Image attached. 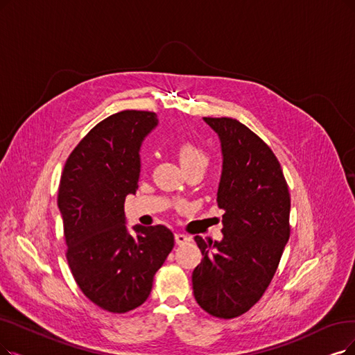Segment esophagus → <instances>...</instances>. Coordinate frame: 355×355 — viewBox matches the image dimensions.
<instances>
[{"instance_id": "34e87169", "label": "esophagus", "mask_w": 355, "mask_h": 355, "mask_svg": "<svg viewBox=\"0 0 355 355\" xmlns=\"http://www.w3.org/2000/svg\"><path fill=\"white\" fill-rule=\"evenodd\" d=\"M175 240H176L178 245H183V243L189 242V237L185 236V234H182V233H176V234H175Z\"/></svg>"}]
</instances>
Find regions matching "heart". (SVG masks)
<instances>
[{
	"mask_svg": "<svg viewBox=\"0 0 355 355\" xmlns=\"http://www.w3.org/2000/svg\"><path fill=\"white\" fill-rule=\"evenodd\" d=\"M178 159L183 170L195 167V166L207 167V163H208L207 154L200 147L192 143H183L178 148Z\"/></svg>",
	"mask_w": 355,
	"mask_h": 355,
	"instance_id": "1",
	"label": "heart"
}]
</instances>
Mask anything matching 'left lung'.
I'll use <instances>...</instances> for the list:
<instances>
[{
	"label": "left lung",
	"mask_w": 355,
	"mask_h": 355,
	"mask_svg": "<svg viewBox=\"0 0 355 355\" xmlns=\"http://www.w3.org/2000/svg\"><path fill=\"white\" fill-rule=\"evenodd\" d=\"M204 121L221 143L223 240L195 236L204 258L193 269L192 287L207 313L232 319L261 299L277 271L290 237V193L275 154L246 125L232 118Z\"/></svg>",
	"instance_id": "left-lung-1"
}]
</instances>
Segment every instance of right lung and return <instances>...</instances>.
<instances>
[{
  "label": "right lung",
  "mask_w": 355,
  "mask_h": 355,
  "mask_svg": "<svg viewBox=\"0 0 355 355\" xmlns=\"http://www.w3.org/2000/svg\"><path fill=\"white\" fill-rule=\"evenodd\" d=\"M154 112L122 110L98 122L69 154L58 191L67 261L80 290L112 313L150 295L154 274L175 246L164 225L126 227L125 198L135 193L139 150L157 126Z\"/></svg>",
  "instance_id": "add662e5"
}]
</instances>
